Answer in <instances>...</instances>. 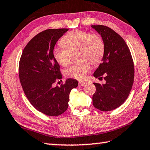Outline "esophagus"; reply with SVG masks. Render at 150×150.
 Segmentation results:
<instances>
[{
    "mask_svg": "<svg viewBox=\"0 0 150 150\" xmlns=\"http://www.w3.org/2000/svg\"><path fill=\"white\" fill-rule=\"evenodd\" d=\"M86 83H87V82H81L79 83V85H80V86H83L86 85Z\"/></svg>",
    "mask_w": 150,
    "mask_h": 150,
    "instance_id": "esophagus-1",
    "label": "esophagus"
}]
</instances>
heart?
<instances>
[{
	"label": "heart",
	"mask_w": 150,
	"mask_h": 150,
	"mask_svg": "<svg viewBox=\"0 0 150 150\" xmlns=\"http://www.w3.org/2000/svg\"><path fill=\"white\" fill-rule=\"evenodd\" d=\"M60 43L62 47H56L53 56L60 65L67 67L71 61L72 54L77 52V59L80 62L72 64L64 71L67 78L82 80L89 70L90 64H98L103 59L105 45L98 33H90L83 30H75L67 34Z\"/></svg>",
	"instance_id": "heart-1"
}]
</instances>
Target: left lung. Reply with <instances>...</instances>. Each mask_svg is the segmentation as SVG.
Segmentation results:
<instances>
[{
    "mask_svg": "<svg viewBox=\"0 0 150 150\" xmlns=\"http://www.w3.org/2000/svg\"><path fill=\"white\" fill-rule=\"evenodd\" d=\"M101 36L105 52L93 76H105L106 83H93L96 91L92 97L93 106L101 111H109L127 100L132 89L134 67L130 51L121 36L105 25H91ZM102 78V77H101Z\"/></svg>",
    "mask_w": 150,
    "mask_h": 150,
    "instance_id": "left-lung-1",
    "label": "left lung"
}]
</instances>
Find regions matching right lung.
<instances>
[{"instance_id":"obj_1","label":"right lung","mask_w":150,"mask_h":150,"mask_svg":"<svg viewBox=\"0 0 150 150\" xmlns=\"http://www.w3.org/2000/svg\"><path fill=\"white\" fill-rule=\"evenodd\" d=\"M68 30L50 29L38 33L25 47L20 60L19 77L25 96L38 111L48 116L67 111L70 91L78 84L76 80L68 78L60 87L53 86L62 78L54 47Z\"/></svg>"}]
</instances>
